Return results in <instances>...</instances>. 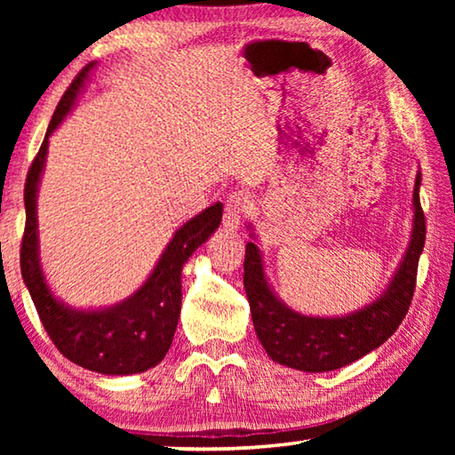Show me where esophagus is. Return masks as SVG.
<instances>
[{
    "instance_id": "1",
    "label": "esophagus",
    "mask_w": 455,
    "mask_h": 455,
    "mask_svg": "<svg viewBox=\"0 0 455 455\" xmlns=\"http://www.w3.org/2000/svg\"><path fill=\"white\" fill-rule=\"evenodd\" d=\"M251 209H252V203L249 196L243 195V192H233L225 203L222 227H225V230H233L235 233V230H238V227H241L244 214H249Z\"/></svg>"
}]
</instances>
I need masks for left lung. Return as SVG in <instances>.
<instances>
[{
	"mask_svg": "<svg viewBox=\"0 0 455 455\" xmlns=\"http://www.w3.org/2000/svg\"><path fill=\"white\" fill-rule=\"evenodd\" d=\"M419 187L421 171L415 174L413 184L410 243L391 279L371 303L335 317L303 315L276 295L268 283L255 228L251 222L246 225L251 241L244 251V291L259 341L275 363L307 373L335 371L371 353L395 333L410 309L419 255L426 244Z\"/></svg>",
	"mask_w": 455,
	"mask_h": 455,
	"instance_id": "left-lung-1",
	"label": "left lung"
}]
</instances>
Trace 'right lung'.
I'll return each instance as SVG.
<instances>
[{"label": "right lung", "mask_w": 455, "mask_h": 455, "mask_svg": "<svg viewBox=\"0 0 455 455\" xmlns=\"http://www.w3.org/2000/svg\"><path fill=\"white\" fill-rule=\"evenodd\" d=\"M94 68L96 61L84 68L60 100L42 148L28 172L24 190L26 233L21 241L20 265L42 325L61 355L102 375H132L156 367L171 349L180 319L182 267L220 227L222 204L209 206L176 228L146 281L120 303L72 307L52 291L40 257L37 192L48 158L50 136L78 104Z\"/></svg>", "instance_id": "right-lung-1"}]
</instances>
